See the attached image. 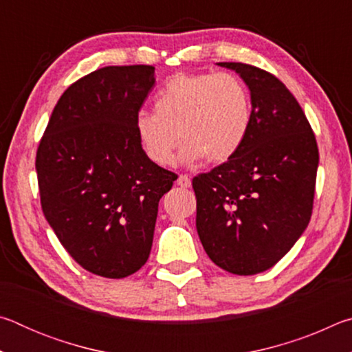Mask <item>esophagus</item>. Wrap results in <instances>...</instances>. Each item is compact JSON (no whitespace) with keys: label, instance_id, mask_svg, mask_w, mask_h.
I'll list each match as a JSON object with an SVG mask.
<instances>
[{"label":"esophagus","instance_id":"34e87169","mask_svg":"<svg viewBox=\"0 0 352 352\" xmlns=\"http://www.w3.org/2000/svg\"><path fill=\"white\" fill-rule=\"evenodd\" d=\"M177 184L182 188H189L190 186V178L188 175H180L177 180Z\"/></svg>","mask_w":352,"mask_h":352}]
</instances>
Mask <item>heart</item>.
I'll use <instances>...</instances> for the list:
<instances>
[{
  "mask_svg": "<svg viewBox=\"0 0 352 352\" xmlns=\"http://www.w3.org/2000/svg\"><path fill=\"white\" fill-rule=\"evenodd\" d=\"M253 121L252 94L231 73L175 74L153 99V111L135 118V132L147 158L168 166L180 138L182 163L205 158L228 162L241 151Z\"/></svg>",
  "mask_w": 352,
  "mask_h": 352,
  "instance_id": "heart-1",
  "label": "heart"
}]
</instances>
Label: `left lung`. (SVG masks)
I'll use <instances>...</instances> for the list:
<instances>
[{
    "label": "left lung",
    "instance_id": "left-lung-1",
    "mask_svg": "<svg viewBox=\"0 0 352 352\" xmlns=\"http://www.w3.org/2000/svg\"><path fill=\"white\" fill-rule=\"evenodd\" d=\"M247 83L253 121L228 162L194 177L195 226L214 264L234 275L269 270L312 216L318 147L305 111L284 83L247 63L220 62Z\"/></svg>",
    "mask_w": 352,
    "mask_h": 352
}]
</instances>
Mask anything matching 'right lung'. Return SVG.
Wrapping results in <instances>:
<instances>
[{
    "instance_id": "1",
    "label": "right lung",
    "mask_w": 352,
    "mask_h": 352,
    "mask_svg": "<svg viewBox=\"0 0 352 352\" xmlns=\"http://www.w3.org/2000/svg\"><path fill=\"white\" fill-rule=\"evenodd\" d=\"M153 83L151 65L82 77L58 99L35 158L47 223L77 264L104 278L146 264L160 199L177 180L147 158L135 132Z\"/></svg>"
}]
</instances>
